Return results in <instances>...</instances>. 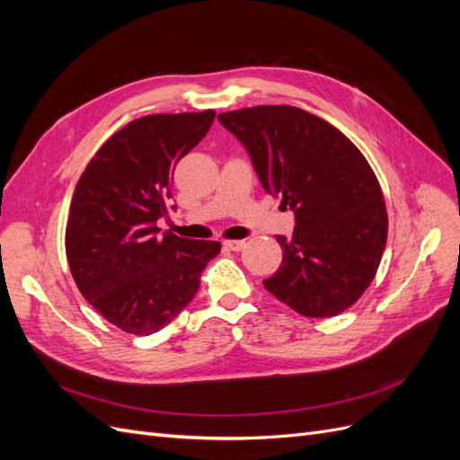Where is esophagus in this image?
Segmentation results:
<instances>
[{
	"label": "esophagus",
	"instance_id": "1",
	"mask_svg": "<svg viewBox=\"0 0 460 460\" xmlns=\"http://www.w3.org/2000/svg\"><path fill=\"white\" fill-rule=\"evenodd\" d=\"M225 247L230 249V252H242V249L245 247V242L243 240H228V242H225Z\"/></svg>",
	"mask_w": 460,
	"mask_h": 460
}]
</instances>
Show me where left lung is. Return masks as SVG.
Here are the masks:
<instances>
[{"mask_svg": "<svg viewBox=\"0 0 460 460\" xmlns=\"http://www.w3.org/2000/svg\"><path fill=\"white\" fill-rule=\"evenodd\" d=\"M249 153L264 191L296 215L294 235H276L280 269L264 288L303 316L349 309L378 270L387 213L370 164L349 137L291 105L220 113Z\"/></svg>", "mask_w": 460, "mask_h": 460, "instance_id": "left-lung-1", "label": "left lung"}]
</instances>
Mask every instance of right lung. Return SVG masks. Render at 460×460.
<instances>
[{
	"mask_svg": "<svg viewBox=\"0 0 460 460\" xmlns=\"http://www.w3.org/2000/svg\"><path fill=\"white\" fill-rule=\"evenodd\" d=\"M213 120V109L136 119L109 137L78 180L65 234L68 267L80 294L122 332L149 336L169 324L220 252V242L157 228L169 213L176 163Z\"/></svg>",
	"mask_w": 460,
	"mask_h": 460,
	"instance_id": "obj_1",
	"label": "right lung"
}]
</instances>
